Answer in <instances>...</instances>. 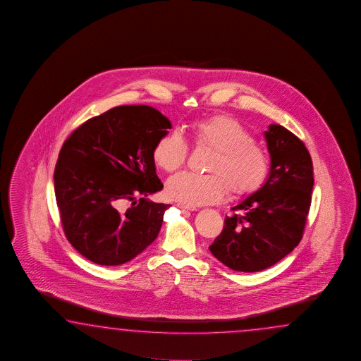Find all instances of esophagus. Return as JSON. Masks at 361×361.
<instances>
[{
	"label": "esophagus",
	"instance_id": "esophagus-1",
	"mask_svg": "<svg viewBox=\"0 0 361 361\" xmlns=\"http://www.w3.org/2000/svg\"><path fill=\"white\" fill-rule=\"evenodd\" d=\"M178 207H180V209H184V210H191V212H193V210H196V207H190V205H185V204H177Z\"/></svg>",
	"mask_w": 361,
	"mask_h": 361
}]
</instances>
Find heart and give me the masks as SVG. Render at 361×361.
<instances>
[{
    "mask_svg": "<svg viewBox=\"0 0 361 361\" xmlns=\"http://www.w3.org/2000/svg\"><path fill=\"white\" fill-rule=\"evenodd\" d=\"M191 137L197 146L214 151L207 166L212 174L180 173L171 178L166 184L170 199L190 207L207 205L221 201L227 190L244 196L257 191L266 180L269 157L236 120L228 116L201 120L192 126ZM187 154V143L176 131L159 139L154 148L156 165L168 173L180 169Z\"/></svg>",
    "mask_w": 361,
    "mask_h": 361,
    "instance_id": "obj_1",
    "label": "heart"
}]
</instances>
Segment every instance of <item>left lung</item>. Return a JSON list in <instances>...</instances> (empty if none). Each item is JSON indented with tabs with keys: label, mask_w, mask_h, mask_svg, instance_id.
<instances>
[{
	"label": "left lung",
	"mask_w": 361,
	"mask_h": 361,
	"mask_svg": "<svg viewBox=\"0 0 361 361\" xmlns=\"http://www.w3.org/2000/svg\"><path fill=\"white\" fill-rule=\"evenodd\" d=\"M269 149V177L226 216L222 233L209 246L224 266L240 272L269 269L293 252L303 235L314 188L306 147L284 126L263 133Z\"/></svg>",
	"instance_id": "obj_1"
}]
</instances>
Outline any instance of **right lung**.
Masks as SVG:
<instances>
[{
    "label": "right lung",
    "instance_id": "add662e5",
    "mask_svg": "<svg viewBox=\"0 0 361 361\" xmlns=\"http://www.w3.org/2000/svg\"><path fill=\"white\" fill-rule=\"evenodd\" d=\"M169 129L160 111L133 104L92 117L64 142L55 166V199L66 236L89 261L120 266L157 238L170 205L147 197L164 187L154 148ZM125 200L132 201L128 209Z\"/></svg>",
    "mask_w": 361,
    "mask_h": 361
}]
</instances>
